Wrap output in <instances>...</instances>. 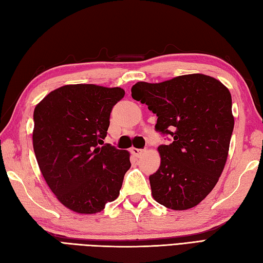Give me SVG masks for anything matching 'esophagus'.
I'll use <instances>...</instances> for the list:
<instances>
[{"label":"esophagus","mask_w":263,"mask_h":263,"mask_svg":"<svg viewBox=\"0 0 263 263\" xmlns=\"http://www.w3.org/2000/svg\"><path fill=\"white\" fill-rule=\"evenodd\" d=\"M144 150L142 149H138V148H132L131 149V153L136 156V157H140V156L143 154Z\"/></svg>","instance_id":"1"}]
</instances>
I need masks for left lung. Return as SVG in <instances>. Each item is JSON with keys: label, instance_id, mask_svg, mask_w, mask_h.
I'll use <instances>...</instances> for the list:
<instances>
[{"label": "left lung", "instance_id": "left-lung-1", "mask_svg": "<svg viewBox=\"0 0 263 263\" xmlns=\"http://www.w3.org/2000/svg\"><path fill=\"white\" fill-rule=\"evenodd\" d=\"M131 92L158 116L156 131L173 139L158 147L160 166L149 176L154 199L173 210L193 208L224 171L234 128L230 90L215 78L194 73L137 82Z\"/></svg>", "mask_w": 263, "mask_h": 263}]
</instances>
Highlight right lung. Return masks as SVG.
<instances>
[{
  "instance_id": "obj_1",
  "label": "right lung",
  "mask_w": 263,
  "mask_h": 263,
  "mask_svg": "<svg viewBox=\"0 0 263 263\" xmlns=\"http://www.w3.org/2000/svg\"><path fill=\"white\" fill-rule=\"evenodd\" d=\"M122 88L66 85L33 110L32 146L47 185L66 208L97 214L120 194L130 154L104 144Z\"/></svg>"
}]
</instances>
